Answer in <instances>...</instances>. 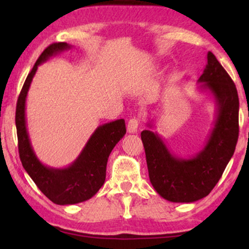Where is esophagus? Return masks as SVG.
I'll use <instances>...</instances> for the list:
<instances>
[{
  "label": "esophagus",
  "mask_w": 249,
  "mask_h": 249,
  "mask_svg": "<svg viewBox=\"0 0 249 249\" xmlns=\"http://www.w3.org/2000/svg\"><path fill=\"white\" fill-rule=\"evenodd\" d=\"M139 119L138 118H132L129 120L128 122V125H127V129H128V132H130V134H136V132L138 131V128H139Z\"/></svg>",
  "instance_id": "esophagus-1"
}]
</instances>
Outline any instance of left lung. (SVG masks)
<instances>
[{
    "label": "left lung",
    "mask_w": 249,
    "mask_h": 249,
    "mask_svg": "<svg viewBox=\"0 0 249 249\" xmlns=\"http://www.w3.org/2000/svg\"><path fill=\"white\" fill-rule=\"evenodd\" d=\"M198 83L215 102V122L204 147L192 158L170 152L158 132L142 131L148 176L156 193L173 203H193L211 193L236 149L239 98L236 85L212 52ZM149 128L153 124H147Z\"/></svg>",
    "instance_id": "left-lung-1"
}]
</instances>
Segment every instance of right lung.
<instances>
[{
	"label": "right lung",
	"instance_id": "obj_1",
	"mask_svg": "<svg viewBox=\"0 0 249 249\" xmlns=\"http://www.w3.org/2000/svg\"><path fill=\"white\" fill-rule=\"evenodd\" d=\"M67 43H53L40 54L20 91L16 108V127L19 156L26 170L40 192L57 205H72L89 199L105 181L107 159L112 149L125 135L124 119L104 124L96 128L79 156L62 169L43 164L34 152L26 121V98L30 84L39 64L51 56L69 50Z\"/></svg>",
	"mask_w": 249,
	"mask_h": 249
}]
</instances>
